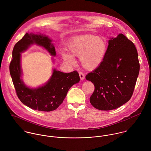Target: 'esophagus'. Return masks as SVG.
<instances>
[{"mask_svg": "<svg viewBox=\"0 0 151 151\" xmlns=\"http://www.w3.org/2000/svg\"><path fill=\"white\" fill-rule=\"evenodd\" d=\"M79 76H80V78H81V80H83L85 79V75H84L83 72H79Z\"/></svg>", "mask_w": 151, "mask_h": 151, "instance_id": "1", "label": "esophagus"}]
</instances>
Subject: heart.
<instances>
[{
  "instance_id": "b5f03b06",
  "label": "heart",
  "mask_w": 151,
  "mask_h": 151,
  "mask_svg": "<svg viewBox=\"0 0 151 151\" xmlns=\"http://www.w3.org/2000/svg\"><path fill=\"white\" fill-rule=\"evenodd\" d=\"M67 49L72 55L62 53L63 59L73 63V56L80 58L82 66L89 70L98 68L104 60L107 51V44L102 37L93 35H82L73 38L67 45Z\"/></svg>"
}]
</instances>
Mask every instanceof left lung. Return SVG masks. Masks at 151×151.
Listing matches in <instances>:
<instances>
[{"instance_id":"1","label":"left lung","mask_w":151,"mask_h":151,"mask_svg":"<svg viewBox=\"0 0 151 151\" xmlns=\"http://www.w3.org/2000/svg\"><path fill=\"white\" fill-rule=\"evenodd\" d=\"M108 43L101 65L85 77L95 86L90 102L101 111L116 109L130 100L140 69L135 46L125 35L120 33Z\"/></svg>"}]
</instances>
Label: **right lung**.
<instances>
[{
  "instance_id": "obj_1",
  "label": "right lung",
  "mask_w": 151,
  "mask_h": 151,
  "mask_svg": "<svg viewBox=\"0 0 151 151\" xmlns=\"http://www.w3.org/2000/svg\"><path fill=\"white\" fill-rule=\"evenodd\" d=\"M46 35L26 33L14 45L12 59L9 65L10 73L19 100L29 108L39 111L50 112L56 109L63 102L70 87L80 81L76 70L63 73L53 70L50 80L37 89L27 87L21 79L20 53L32 44L44 47L53 56L56 55L55 47Z\"/></svg>"
}]
</instances>
